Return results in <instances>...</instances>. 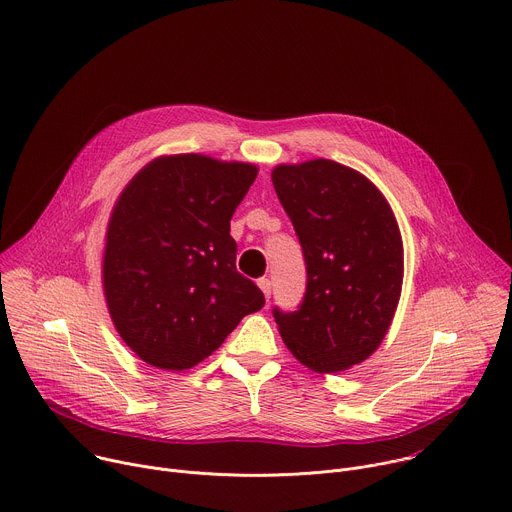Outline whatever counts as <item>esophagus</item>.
I'll return each instance as SVG.
<instances>
[{
    "mask_svg": "<svg viewBox=\"0 0 512 512\" xmlns=\"http://www.w3.org/2000/svg\"><path fill=\"white\" fill-rule=\"evenodd\" d=\"M257 285L261 287V291H263V296L269 300L271 298V281L267 279V277H261L259 281H257Z\"/></svg>",
    "mask_w": 512,
    "mask_h": 512,
    "instance_id": "obj_1",
    "label": "esophagus"
}]
</instances>
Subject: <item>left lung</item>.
Here are the masks:
<instances>
[{"label": "left lung", "mask_w": 512, "mask_h": 512, "mask_svg": "<svg viewBox=\"0 0 512 512\" xmlns=\"http://www.w3.org/2000/svg\"><path fill=\"white\" fill-rule=\"evenodd\" d=\"M277 198L300 239L306 294L273 308L285 346L316 373H340L383 342L403 285V243L377 186L332 160L277 166Z\"/></svg>", "instance_id": "8db88e82"}]
</instances>
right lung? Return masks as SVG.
Returning a JSON list of instances; mask_svg holds the SVG:
<instances>
[{"label": "right lung", "instance_id": "1", "mask_svg": "<svg viewBox=\"0 0 512 512\" xmlns=\"http://www.w3.org/2000/svg\"><path fill=\"white\" fill-rule=\"evenodd\" d=\"M257 166L200 154L150 162L107 227L103 289L123 342L148 364L192 369L265 304L237 271L231 218Z\"/></svg>", "mask_w": 512, "mask_h": 512}]
</instances>
